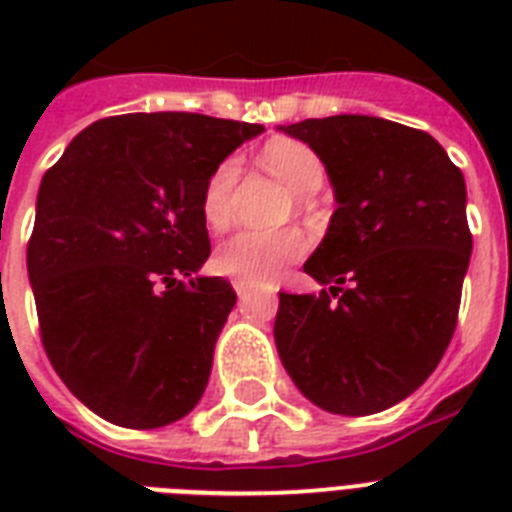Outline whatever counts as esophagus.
Returning a JSON list of instances; mask_svg holds the SVG:
<instances>
[{
    "label": "esophagus",
    "instance_id": "esophagus-1",
    "mask_svg": "<svg viewBox=\"0 0 512 512\" xmlns=\"http://www.w3.org/2000/svg\"><path fill=\"white\" fill-rule=\"evenodd\" d=\"M233 284V289H236V295L239 297H244V295H249V292H252V289H255V281H249V279H233L231 281Z\"/></svg>",
    "mask_w": 512,
    "mask_h": 512
}]
</instances>
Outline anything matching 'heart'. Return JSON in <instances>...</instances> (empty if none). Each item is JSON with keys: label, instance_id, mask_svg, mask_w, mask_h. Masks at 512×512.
Here are the masks:
<instances>
[{"label": "heart", "instance_id": "obj_1", "mask_svg": "<svg viewBox=\"0 0 512 512\" xmlns=\"http://www.w3.org/2000/svg\"><path fill=\"white\" fill-rule=\"evenodd\" d=\"M260 162L271 175L295 191L300 209L308 204V193L319 191L327 170L311 146L292 138L268 140L260 151ZM239 180V159L228 156L209 172L201 185V217L212 231H225L233 220V188ZM308 249V239L300 228H276V231H239L225 239L215 252V268L225 276H241L249 281H273L297 263Z\"/></svg>", "mask_w": 512, "mask_h": 512}]
</instances>
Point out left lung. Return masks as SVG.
Instances as JSON below:
<instances>
[{
    "instance_id": "left-lung-1",
    "label": "left lung",
    "mask_w": 512,
    "mask_h": 512,
    "mask_svg": "<svg viewBox=\"0 0 512 512\" xmlns=\"http://www.w3.org/2000/svg\"><path fill=\"white\" fill-rule=\"evenodd\" d=\"M287 132L319 154L337 209L303 265L329 289L279 292L281 364L327 412H382L428 380L457 329L473 249L465 177L428 132L377 116Z\"/></svg>"
}]
</instances>
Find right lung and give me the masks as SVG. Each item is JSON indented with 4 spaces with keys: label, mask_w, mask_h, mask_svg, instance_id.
Wrapping results in <instances>:
<instances>
[{
    "label": "right lung",
    "mask_w": 512,
    "mask_h": 512,
    "mask_svg": "<svg viewBox=\"0 0 512 512\" xmlns=\"http://www.w3.org/2000/svg\"><path fill=\"white\" fill-rule=\"evenodd\" d=\"M263 124L124 114L90 124L44 172L28 279L44 353L84 406L162 428L199 404L236 292L209 257L207 175Z\"/></svg>",
    "instance_id": "1"
}]
</instances>
